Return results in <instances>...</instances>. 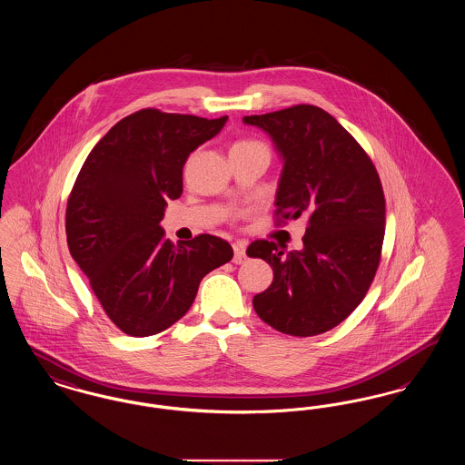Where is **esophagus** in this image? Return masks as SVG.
<instances>
[{"label": "esophagus", "instance_id": "34e87169", "mask_svg": "<svg viewBox=\"0 0 465 465\" xmlns=\"http://www.w3.org/2000/svg\"><path fill=\"white\" fill-rule=\"evenodd\" d=\"M243 262H245V243L239 241L233 243V263L241 265Z\"/></svg>", "mask_w": 465, "mask_h": 465}]
</instances>
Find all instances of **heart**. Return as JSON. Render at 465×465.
I'll list each match as a JSON object with an SVG mask.
<instances>
[{
  "instance_id": "1",
  "label": "heart",
  "mask_w": 465,
  "mask_h": 465,
  "mask_svg": "<svg viewBox=\"0 0 465 465\" xmlns=\"http://www.w3.org/2000/svg\"><path fill=\"white\" fill-rule=\"evenodd\" d=\"M237 144H258V143H254V141H241V143H237Z\"/></svg>"
}]
</instances>
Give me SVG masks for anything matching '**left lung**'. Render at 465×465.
<instances>
[{
  "label": "left lung",
  "instance_id": "8db88e82",
  "mask_svg": "<svg viewBox=\"0 0 465 465\" xmlns=\"http://www.w3.org/2000/svg\"><path fill=\"white\" fill-rule=\"evenodd\" d=\"M268 134L282 160L275 207L309 218L300 251L256 241L249 258L273 270L252 298L260 319L291 336H315L345 321L370 288L385 235V199L373 162L336 118L317 106L243 116Z\"/></svg>",
  "mask_w": 465,
  "mask_h": 465
}]
</instances>
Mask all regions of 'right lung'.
I'll use <instances>...</instances> for the list:
<instances>
[{"label":"right lung","mask_w":465,"mask_h":465,"mask_svg":"<svg viewBox=\"0 0 465 465\" xmlns=\"http://www.w3.org/2000/svg\"><path fill=\"white\" fill-rule=\"evenodd\" d=\"M228 116L141 110L94 146L67 200V247L111 321L131 336H152L192 307L200 281L233 258L214 235L174 243L160 222L183 193V167Z\"/></svg>","instance_id":"1"}]
</instances>
